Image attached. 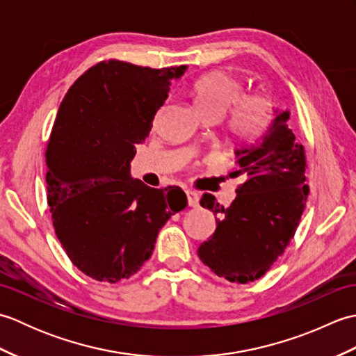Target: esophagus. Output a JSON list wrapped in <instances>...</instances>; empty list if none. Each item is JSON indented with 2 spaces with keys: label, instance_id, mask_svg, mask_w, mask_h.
<instances>
[{
  "label": "esophagus",
  "instance_id": "34e87169",
  "mask_svg": "<svg viewBox=\"0 0 356 356\" xmlns=\"http://www.w3.org/2000/svg\"><path fill=\"white\" fill-rule=\"evenodd\" d=\"M186 199H188V207L197 208L199 207V195L193 191H186Z\"/></svg>",
  "mask_w": 356,
  "mask_h": 356
}]
</instances>
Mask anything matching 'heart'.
<instances>
[{
    "mask_svg": "<svg viewBox=\"0 0 356 356\" xmlns=\"http://www.w3.org/2000/svg\"><path fill=\"white\" fill-rule=\"evenodd\" d=\"M193 101L203 118L220 119L232 104L229 130L240 139H252L268 125L272 105L266 97H241V87L223 72L203 74L193 86Z\"/></svg>",
    "mask_w": 356,
    "mask_h": 356,
    "instance_id": "1",
    "label": "heart"
}]
</instances>
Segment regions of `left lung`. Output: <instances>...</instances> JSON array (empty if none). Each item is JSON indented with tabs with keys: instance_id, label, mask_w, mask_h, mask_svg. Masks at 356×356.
I'll return each instance as SVG.
<instances>
[{
	"instance_id": "1",
	"label": "left lung",
	"mask_w": 356,
	"mask_h": 356,
	"mask_svg": "<svg viewBox=\"0 0 356 356\" xmlns=\"http://www.w3.org/2000/svg\"><path fill=\"white\" fill-rule=\"evenodd\" d=\"M275 119L255 143L234 151L236 170L229 177L241 184L229 208L205 194L200 200L216 217V232L199 246L203 264L232 283L246 284L263 277L292 240L306 208V156L287 127L289 111Z\"/></svg>"
}]
</instances>
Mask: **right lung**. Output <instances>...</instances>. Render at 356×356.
Listing matches in <instances>:
<instances>
[{"mask_svg":"<svg viewBox=\"0 0 356 356\" xmlns=\"http://www.w3.org/2000/svg\"><path fill=\"white\" fill-rule=\"evenodd\" d=\"M185 70L102 61L74 81L59 105L45 151L47 203L69 259L97 282L136 274L162 226L186 207L179 186L157 190L130 174L136 145Z\"/></svg>","mask_w":356,"mask_h":356,"instance_id":"obj_1","label":"right lung"}]
</instances>
